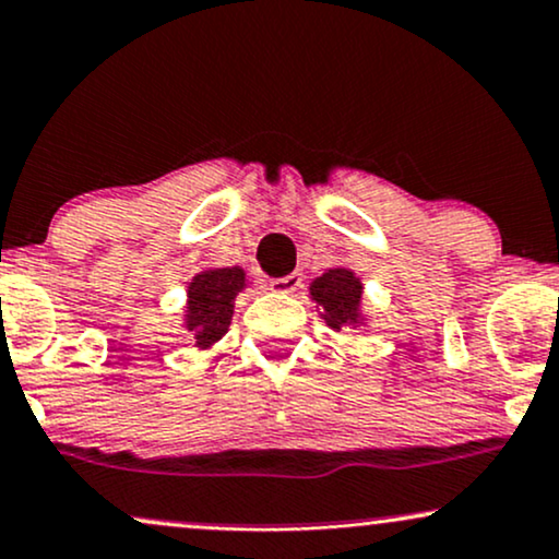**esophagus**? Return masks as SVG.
<instances>
[{
	"label": "esophagus",
	"mask_w": 559,
	"mask_h": 559,
	"mask_svg": "<svg viewBox=\"0 0 559 559\" xmlns=\"http://www.w3.org/2000/svg\"><path fill=\"white\" fill-rule=\"evenodd\" d=\"M301 286V273H288L284 278H273L271 288L275 294H294Z\"/></svg>",
	"instance_id": "34e87169"
}]
</instances>
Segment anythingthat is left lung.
<instances>
[{"instance_id": "left-lung-1", "label": "left lung", "mask_w": 559, "mask_h": 559, "mask_svg": "<svg viewBox=\"0 0 559 559\" xmlns=\"http://www.w3.org/2000/svg\"><path fill=\"white\" fill-rule=\"evenodd\" d=\"M309 299L318 305L320 318L331 331L341 333L346 328H365V284L352 267L338 265L325 271L309 284Z\"/></svg>"}]
</instances>
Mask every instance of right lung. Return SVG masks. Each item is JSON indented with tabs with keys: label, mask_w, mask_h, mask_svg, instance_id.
I'll use <instances>...</instances> for the list:
<instances>
[{
	"label": "right lung",
	"mask_w": 559,
	"mask_h": 559,
	"mask_svg": "<svg viewBox=\"0 0 559 559\" xmlns=\"http://www.w3.org/2000/svg\"><path fill=\"white\" fill-rule=\"evenodd\" d=\"M247 273L234 267H203L187 284L181 328L192 335L194 348L207 352L228 333L234 318V301L245 292Z\"/></svg>",
	"instance_id": "add662e5"
}]
</instances>
